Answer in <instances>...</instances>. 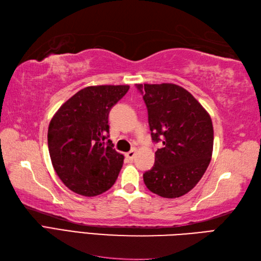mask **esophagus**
<instances>
[{
	"label": "esophagus",
	"instance_id": "obj_1",
	"mask_svg": "<svg viewBox=\"0 0 261 261\" xmlns=\"http://www.w3.org/2000/svg\"><path fill=\"white\" fill-rule=\"evenodd\" d=\"M135 155H136V148H133L132 150H129L128 152H126V154H125V156H126L127 158H128L129 161H133V160H134Z\"/></svg>",
	"mask_w": 261,
	"mask_h": 261
}]
</instances>
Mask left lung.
<instances>
[{
  "instance_id": "left-lung-1",
  "label": "left lung",
  "mask_w": 261,
  "mask_h": 261,
  "mask_svg": "<svg viewBox=\"0 0 261 261\" xmlns=\"http://www.w3.org/2000/svg\"><path fill=\"white\" fill-rule=\"evenodd\" d=\"M148 111L151 139L162 142L155 164L143 175L151 193L177 198L192 190L208 167L214 146L212 118L192 94L176 84H136Z\"/></svg>"
}]
</instances>
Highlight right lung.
<instances>
[{"instance_id": "1", "label": "right lung", "mask_w": 261, "mask_h": 261, "mask_svg": "<svg viewBox=\"0 0 261 261\" xmlns=\"http://www.w3.org/2000/svg\"><path fill=\"white\" fill-rule=\"evenodd\" d=\"M128 85L88 86L66 100L50 119L48 151L60 179L72 192L93 197L116 181L124 156L114 149L109 114Z\"/></svg>"}]
</instances>
